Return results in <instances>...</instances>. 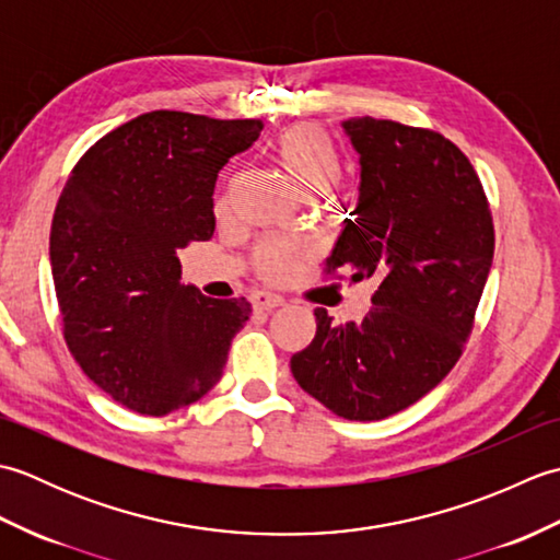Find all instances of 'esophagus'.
I'll return each instance as SVG.
<instances>
[{"label": "esophagus", "mask_w": 560, "mask_h": 560, "mask_svg": "<svg viewBox=\"0 0 560 560\" xmlns=\"http://www.w3.org/2000/svg\"><path fill=\"white\" fill-rule=\"evenodd\" d=\"M283 305V299L277 293H267V291H257L253 293V307L255 311H277V307Z\"/></svg>", "instance_id": "34e87169"}]
</instances>
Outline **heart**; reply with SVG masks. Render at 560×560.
I'll return each instance as SVG.
<instances>
[{
  "instance_id": "heart-1",
  "label": "heart",
  "mask_w": 560,
  "mask_h": 560,
  "mask_svg": "<svg viewBox=\"0 0 560 560\" xmlns=\"http://www.w3.org/2000/svg\"><path fill=\"white\" fill-rule=\"evenodd\" d=\"M271 153L281 171L303 197L325 192L339 173V153L331 139L315 125H293L273 139ZM303 247L279 237L261 241L255 253V265L269 281H287L299 269Z\"/></svg>"
}]
</instances>
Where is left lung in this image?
I'll list each match as a JSON object with an SVG mask.
<instances>
[{"mask_svg":"<svg viewBox=\"0 0 560 560\" xmlns=\"http://www.w3.org/2000/svg\"><path fill=\"white\" fill-rule=\"evenodd\" d=\"M359 201L327 257L351 281L375 279L361 323L315 311L291 373L349 421H377L428 395L457 363L493 261V221L469 159L431 129L351 117Z\"/></svg>","mask_w":560,"mask_h":560,"instance_id":"obj_1","label":"left lung"}]
</instances>
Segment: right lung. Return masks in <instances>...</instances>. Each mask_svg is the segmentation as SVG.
I'll return each instance as SVG.
<instances>
[{
	"label": "right lung",
	"mask_w": 560,
	"mask_h": 560,
	"mask_svg": "<svg viewBox=\"0 0 560 560\" xmlns=\"http://www.w3.org/2000/svg\"><path fill=\"white\" fill-rule=\"evenodd\" d=\"M259 132L257 120L153 110L96 141L62 189L50 267L67 347L127 409L165 416L223 375L253 307L180 283L177 249L213 235L219 171Z\"/></svg>",
	"instance_id": "right-lung-1"
}]
</instances>
